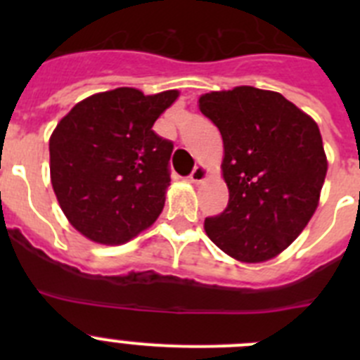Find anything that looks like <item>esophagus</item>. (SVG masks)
I'll return each instance as SVG.
<instances>
[{
  "instance_id": "34e87169",
  "label": "esophagus",
  "mask_w": 360,
  "mask_h": 360,
  "mask_svg": "<svg viewBox=\"0 0 360 360\" xmlns=\"http://www.w3.org/2000/svg\"><path fill=\"white\" fill-rule=\"evenodd\" d=\"M205 178H207V169H205L203 165H196L195 169H193V173L189 174V182L200 184L203 182Z\"/></svg>"
}]
</instances>
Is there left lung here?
<instances>
[{"label":"left lung","instance_id":"8db88e82","mask_svg":"<svg viewBox=\"0 0 360 360\" xmlns=\"http://www.w3.org/2000/svg\"><path fill=\"white\" fill-rule=\"evenodd\" d=\"M224 139L229 203L205 218L219 249L243 263L266 262L301 234L328 169L316 120L278 91L238 86L200 97Z\"/></svg>","mask_w":360,"mask_h":360}]
</instances>
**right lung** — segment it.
Returning <instances> with one entry per match:
<instances>
[{"label":"right lung","instance_id":"obj_1","mask_svg":"<svg viewBox=\"0 0 360 360\" xmlns=\"http://www.w3.org/2000/svg\"><path fill=\"white\" fill-rule=\"evenodd\" d=\"M176 97V90L103 91L75 104L53 129V193L70 224L91 241L126 243L164 209L173 142L153 124Z\"/></svg>","mask_w":360,"mask_h":360}]
</instances>
